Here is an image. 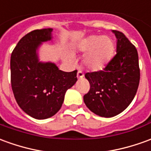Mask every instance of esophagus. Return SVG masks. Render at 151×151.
<instances>
[{
    "mask_svg": "<svg viewBox=\"0 0 151 151\" xmlns=\"http://www.w3.org/2000/svg\"><path fill=\"white\" fill-rule=\"evenodd\" d=\"M77 77H78V79H82L84 78V74H83V73L82 71H78V73H77Z\"/></svg>",
    "mask_w": 151,
    "mask_h": 151,
    "instance_id": "esophagus-1",
    "label": "esophagus"
}]
</instances>
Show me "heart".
Returning a JSON list of instances; mask_svg holds the SVG:
<instances>
[{"label": "heart", "instance_id": "b5f03b06", "mask_svg": "<svg viewBox=\"0 0 151 151\" xmlns=\"http://www.w3.org/2000/svg\"><path fill=\"white\" fill-rule=\"evenodd\" d=\"M75 52L86 54L83 58V65L88 70L92 72L101 71L106 67L112 60L115 51V45L109 37L89 36L79 41L73 46ZM64 58L71 61L72 57L65 54Z\"/></svg>", "mask_w": 151, "mask_h": 151}]
</instances>
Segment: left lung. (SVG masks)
Returning a JSON list of instances; mask_svg holds the SVG:
<instances>
[{
	"label": "left lung",
	"mask_w": 151,
	"mask_h": 151,
	"mask_svg": "<svg viewBox=\"0 0 151 151\" xmlns=\"http://www.w3.org/2000/svg\"><path fill=\"white\" fill-rule=\"evenodd\" d=\"M117 53L104 70L86 73L90 91L83 96L86 107L96 115L111 118L126 109L134 99L140 82L137 50L123 32L112 30Z\"/></svg>",
	"instance_id": "left-lung-1"
}]
</instances>
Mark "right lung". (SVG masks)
Masks as SVG:
<instances>
[{
    "label": "right lung",
    "mask_w": 151,
    "mask_h": 151,
    "mask_svg": "<svg viewBox=\"0 0 151 151\" xmlns=\"http://www.w3.org/2000/svg\"><path fill=\"white\" fill-rule=\"evenodd\" d=\"M52 28L30 32L10 57L11 86L19 106L36 119H46L60 109L66 91L77 82V70L64 72L52 62L39 60L42 42L52 39Z\"/></svg>",
    "instance_id": "obj_1"
}]
</instances>
